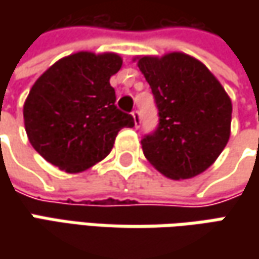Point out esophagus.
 <instances>
[{"instance_id":"34e87169","label":"esophagus","mask_w":259,"mask_h":259,"mask_svg":"<svg viewBox=\"0 0 259 259\" xmlns=\"http://www.w3.org/2000/svg\"><path fill=\"white\" fill-rule=\"evenodd\" d=\"M133 116H134L135 128H140V126H141V114H140L138 111H134V112H133Z\"/></svg>"}]
</instances>
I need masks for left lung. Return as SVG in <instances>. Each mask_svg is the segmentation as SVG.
Instances as JSON below:
<instances>
[{
    "label": "left lung",
    "instance_id": "8db88e82",
    "mask_svg": "<svg viewBox=\"0 0 259 259\" xmlns=\"http://www.w3.org/2000/svg\"><path fill=\"white\" fill-rule=\"evenodd\" d=\"M158 111V125L141 140L145 158L173 180L213 164L228 144L232 104L209 69L184 53L140 57Z\"/></svg>",
    "mask_w": 259,
    "mask_h": 259
}]
</instances>
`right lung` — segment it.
I'll return each mask as SVG.
<instances>
[{
  "instance_id": "1",
  "label": "right lung",
  "mask_w": 259,
  "mask_h": 259,
  "mask_svg": "<svg viewBox=\"0 0 259 259\" xmlns=\"http://www.w3.org/2000/svg\"><path fill=\"white\" fill-rule=\"evenodd\" d=\"M122 66L114 53L79 52L40 76L24 104V125L34 150L67 173H79L111 153L119 130L133 115L115 105L109 83Z\"/></svg>"
}]
</instances>
